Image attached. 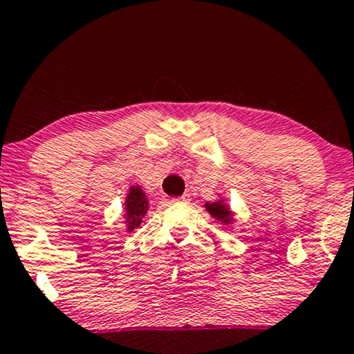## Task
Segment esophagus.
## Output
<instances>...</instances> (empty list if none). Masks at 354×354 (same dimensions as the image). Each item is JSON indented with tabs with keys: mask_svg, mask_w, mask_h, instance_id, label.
<instances>
[{
	"mask_svg": "<svg viewBox=\"0 0 354 354\" xmlns=\"http://www.w3.org/2000/svg\"><path fill=\"white\" fill-rule=\"evenodd\" d=\"M173 201H176V203H189L191 201V196L188 193H185L183 196H180V198H173Z\"/></svg>",
	"mask_w": 354,
	"mask_h": 354,
	"instance_id": "esophagus-1",
	"label": "esophagus"
}]
</instances>
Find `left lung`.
Listing matches in <instances>:
<instances>
[{
    "mask_svg": "<svg viewBox=\"0 0 354 354\" xmlns=\"http://www.w3.org/2000/svg\"><path fill=\"white\" fill-rule=\"evenodd\" d=\"M206 211L219 223H223L224 225H229L234 223V212L231 211V207L225 204V199H218L214 203H206L204 204Z\"/></svg>",
    "mask_w": 354,
    "mask_h": 354,
    "instance_id": "8db88e82",
    "label": "left lung"
}]
</instances>
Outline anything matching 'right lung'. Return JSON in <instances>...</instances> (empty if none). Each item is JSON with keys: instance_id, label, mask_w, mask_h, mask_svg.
Returning <instances> with one entry per match:
<instances>
[{"instance_id": "obj_1", "label": "right lung", "mask_w": 354, "mask_h": 354, "mask_svg": "<svg viewBox=\"0 0 354 354\" xmlns=\"http://www.w3.org/2000/svg\"><path fill=\"white\" fill-rule=\"evenodd\" d=\"M123 206H125V216H123V218H125L127 231L131 232L133 229H136L142 224V219L145 218V214H147L148 206H150V204H148L147 193L142 189V186H130Z\"/></svg>"}]
</instances>
